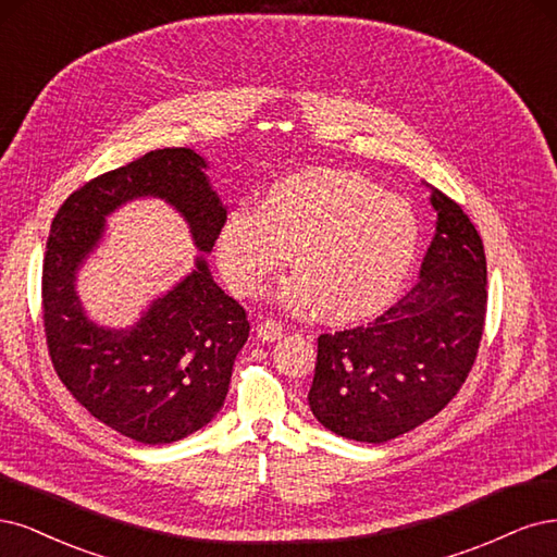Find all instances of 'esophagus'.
Segmentation results:
<instances>
[{
    "instance_id": "1",
    "label": "esophagus",
    "mask_w": 557,
    "mask_h": 557,
    "mask_svg": "<svg viewBox=\"0 0 557 557\" xmlns=\"http://www.w3.org/2000/svg\"><path fill=\"white\" fill-rule=\"evenodd\" d=\"M257 335L263 339V343H275V339H280L284 335V331H282L280 321L265 319V321H261V324L257 326Z\"/></svg>"
}]
</instances>
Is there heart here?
Instances as JSON below:
<instances>
[{
  "mask_svg": "<svg viewBox=\"0 0 557 557\" xmlns=\"http://www.w3.org/2000/svg\"><path fill=\"white\" fill-rule=\"evenodd\" d=\"M421 226L414 208L363 175L310 169L268 187L259 208L231 210L218 233V265L228 289L257 296L289 261L284 308H321L335 326L361 324L398 298L414 268Z\"/></svg>",
  "mask_w": 557,
  "mask_h": 557,
  "instance_id": "1",
  "label": "heart"
}]
</instances>
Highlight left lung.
<instances>
[{
  "label": "left lung",
  "mask_w": 557,
  "mask_h": 557,
  "mask_svg": "<svg viewBox=\"0 0 557 557\" xmlns=\"http://www.w3.org/2000/svg\"><path fill=\"white\" fill-rule=\"evenodd\" d=\"M435 238L419 282L368 326L319 335L308 403L331 433L382 444L433 419L468 380L486 319V255L462 208L430 187Z\"/></svg>",
  "instance_id": "8db88e82"
}]
</instances>
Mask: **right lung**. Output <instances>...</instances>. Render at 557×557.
<instances>
[{
  "mask_svg": "<svg viewBox=\"0 0 557 557\" xmlns=\"http://www.w3.org/2000/svg\"><path fill=\"white\" fill-rule=\"evenodd\" d=\"M206 169L194 150L164 148L103 173L62 203L46 245L41 296L52 366L89 414L140 444L177 442L218 414L247 343V314L212 280L203 255L129 329H106L85 314L76 273L99 247L106 218L143 196L181 212L196 249L208 255L226 208Z\"/></svg>",
  "mask_w": 557,
  "mask_h": 557,
  "instance_id": "1",
  "label": "right lung"
}]
</instances>
